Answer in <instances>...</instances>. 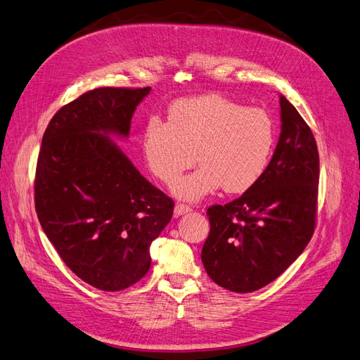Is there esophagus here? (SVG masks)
Masks as SVG:
<instances>
[{
    "label": "esophagus",
    "mask_w": 360,
    "mask_h": 360,
    "mask_svg": "<svg viewBox=\"0 0 360 360\" xmlns=\"http://www.w3.org/2000/svg\"><path fill=\"white\" fill-rule=\"evenodd\" d=\"M191 212V207L188 205H184V202H176L175 206V216H181V214H185Z\"/></svg>",
    "instance_id": "obj_1"
}]
</instances>
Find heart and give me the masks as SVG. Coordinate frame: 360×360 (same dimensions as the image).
Instances as JSON below:
<instances>
[{
  "label": "heart",
  "mask_w": 360,
  "mask_h": 360,
  "mask_svg": "<svg viewBox=\"0 0 360 360\" xmlns=\"http://www.w3.org/2000/svg\"><path fill=\"white\" fill-rule=\"evenodd\" d=\"M274 143L266 112L206 94L175 101L167 123L151 119L143 151L151 174L166 185L193 165L197 155L202 166L174 186L175 195L194 201L221 186L229 194L253 188L269 165Z\"/></svg>",
  "instance_id": "1"
}]
</instances>
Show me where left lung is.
I'll return each instance as SVG.
<instances>
[{"instance_id": "8db88e82", "label": "left lung", "mask_w": 360, "mask_h": 360, "mask_svg": "<svg viewBox=\"0 0 360 360\" xmlns=\"http://www.w3.org/2000/svg\"><path fill=\"white\" fill-rule=\"evenodd\" d=\"M281 135L259 182L226 205L207 209L201 250L207 275L233 292L272 283L302 255L315 232L319 153L295 107L281 96Z\"/></svg>"}]
</instances>
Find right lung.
Returning a JSON list of instances; mask_svg holds the SVG:
<instances>
[{
    "label": "right lung",
    "mask_w": 360,
    "mask_h": 360,
    "mask_svg": "<svg viewBox=\"0 0 360 360\" xmlns=\"http://www.w3.org/2000/svg\"><path fill=\"white\" fill-rule=\"evenodd\" d=\"M150 86H101L63 105L46 127L35 170L39 224L66 266L104 291L128 288L150 269V245L175 202L134 167L112 139L129 135Z\"/></svg>",
    "instance_id": "add662e5"
}]
</instances>
